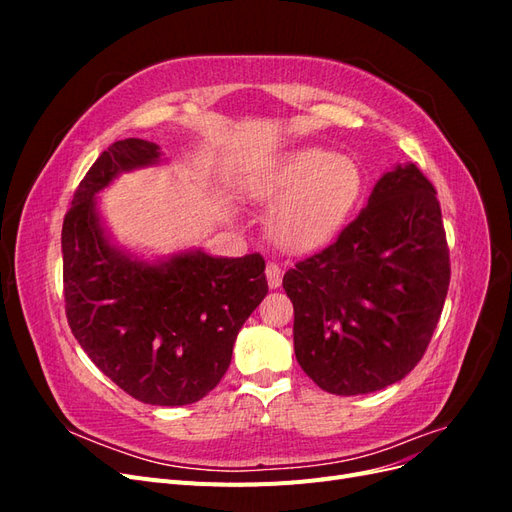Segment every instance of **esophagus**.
Returning <instances> with one entry per match:
<instances>
[{
  "mask_svg": "<svg viewBox=\"0 0 512 512\" xmlns=\"http://www.w3.org/2000/svg\"><path fill=\"white\" fill-rule=\"evenodd\" d=\"M282 275L284 271L275 265V262H269L267 265V282L271 288H280L282 286Z\"/></svg>",
  "mask_w": 512,
  "mask_h": 512,
  "instance_id": "esophagus-1",
  "label": "esophagus"
}]
</instances>
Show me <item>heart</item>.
Listing matches in <instances>:
<instances>
[{
  "instance_id": "1",
  "label": "heart",
  "mask_w": 512,
  "mask_h": 512,
  "mask_svg": "<svg viewBox=\"0 0 512 512\" xmlns=\"http://www.w3.org/2000/svg\"><path fill=\"white\" fill-rule=\"evenodd\" d=\"M363 170L327 147L294 149L247 181V192L282 200L271 218L275 241L292 252H309L342 228L363 194Z\"/></svg>"
}]
</instances>
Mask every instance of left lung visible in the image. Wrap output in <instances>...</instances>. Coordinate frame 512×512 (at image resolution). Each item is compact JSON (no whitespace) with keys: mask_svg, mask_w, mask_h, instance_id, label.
<instances>
[{"mask_svg":"<svg viewBox=\"0 0 512 512\" xmlns=\"http://www.w3.org/2000/svg\"><path fill=\"white\" fill-rule=\"evenodd\" d=\"M448 282L436 190L416 164L395 166L335 243L284 275L301 369L346 397L406 378L436 331Z\"/></svg>","mask_w":512,"mask_h":512,"instance_id":"8db88e82","label":"left lung"}]
</instances>
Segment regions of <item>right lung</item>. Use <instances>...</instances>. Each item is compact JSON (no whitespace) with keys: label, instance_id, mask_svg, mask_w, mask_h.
<instances>
[{"label":"right lung","instance_id":"obj_1","mask_svg":"<svg viewBox=\"0 0 512 512\" xmlns=\"http://www.w3.org/2000/svg\"><path fill=\"white\" fill-rule=\"evenodd\" d=\"M160 156L156 143L126 138L87 170L61 228L64 299L76 342L119 389L151 406H188L218 386L269 286L260 254L196 250L153 265L108 241L96 194Z\"/></svg>","mask_w":512,"mask_h":512}]
</instances>
